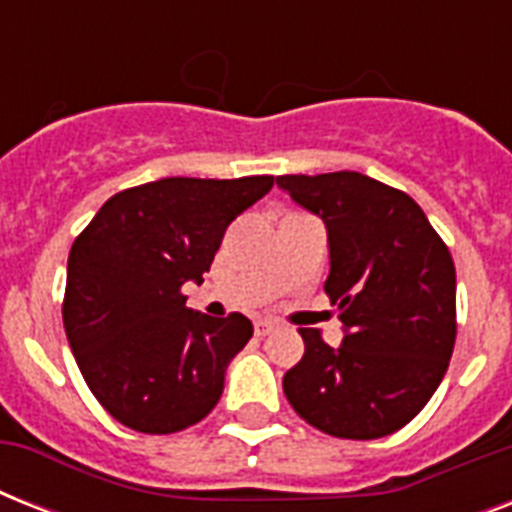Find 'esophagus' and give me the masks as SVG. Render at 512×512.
I'll return each mask as SVG.
<instances>
[{"label":"esophagus","instance_id":"esophagus-1","mask_svg":"<svg viewBox=\"0 0 512 512\" xmlns=\"http://www.w3.org/2000/svg\"><path fill=\"white\" fill-rule=\"evenodd\" d=\"M273 327H276V324H273V321H268V319H257V321H255V335H257V337L271 335Z\"/></svg>","mask_w":512,"mask_h":512}]
</instances>
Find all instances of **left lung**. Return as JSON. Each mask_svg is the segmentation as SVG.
<instances>
[{
  "mask_svg": "<svg viewBox=\"0 0 512 512\" xmlns=\"http://www.w3.org/2000/svg\"><path fill=\"white\" fill-rule=\"evenodd\" d=\"M276 185L327 225L324 292L340 348L300 329L284 396L308 425L369 441L404 428L441 385L457 337V276L420 204L361 172L281 175Z\"/></svg>",
  "mask_w": 512,
  "mask_h": 512,
  "instance_id": "left-lung-1",
  "label": "left lung"
}]
</instances>
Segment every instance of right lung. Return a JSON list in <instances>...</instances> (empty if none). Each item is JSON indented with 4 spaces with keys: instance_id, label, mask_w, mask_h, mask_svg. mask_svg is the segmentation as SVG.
I'll return each instance as SVG.
<instances>
[{
    "instance_id": "right-lung-1",
    "label": "right lung",
    "mask_w": 512,
    "mask_h": 512,
    "mask_svg": "<svg viewBox=\"0 0 512 512\" xmlns=\"http://www.w3.org/2000/svg\"><path fill=\"white\" fill-rule=\"evenodd\" d=\"M271 188V175L162 177L111 196L76 236L63 327L87 388L114 420L167 436L215 409L252 321L191 311L183 287L204 281L225 228Z\"/></svg>"
}]
</instances>
